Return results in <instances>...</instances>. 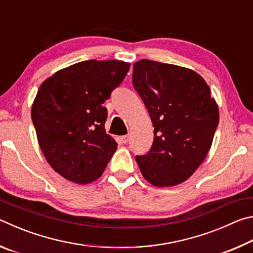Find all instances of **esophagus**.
<instances>
[{"instance_id": "1", "label": "esophagus", "mask_w": 253, "mask_h": 253, "mask_svg": "<svg viewBox=\"0 0 253 253\" xmlns=\"http://www.w3.org/2000/svg\"><path fill=\"white\" fill-rule=\"evenodd\" d=\"M121 140L124 143V144H127L128 140H129V136L128 135H125V136H122L121 137Z\"/></svg>"}]
</instances>
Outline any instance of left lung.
<instances>
[{
    "mask_svg": "<svg viewBox=\"0 0 253 253\" xmlns=\"http://www.w3.org/2000/svg\"><path fill=\"white\" fill-rule=\"evenodd\" d=\"M132 85L154 127L147 154L136 156L143 176L155 186H173L195 172L212 145L219 109L195 71L148 59L134 63Z\"/></svg>",
    "mask_w": 253,
    "mask_h": 253,
    "instance_id": "left-lung-1",
    "label": "left lung"
}]
</instances>
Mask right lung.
Returning a JSON list of instances; mask_svg holds the SVG:
<instances>
[{
  "label": "right lung",
  "instance_id": "right-lung-1",
  "mask_svg": "<svg viewBox=\"0 0 253 253\" xmlns=\"http://www.w3.org/2000/svg\"><path fill=\"white\" fill-rule=\"evenodd\" d=\"M130 65L118 60L75 63L40 85L31 110L38 142L55 172L71 182L99 178L117 148L106 134L102 106Z\"/></svg>",
  "mask_w": 253,
  "mask_h": 253
}]
</instances>
